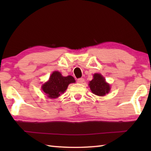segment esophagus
I'll use <instances>...</instances> for the list:
<instances>
[{
  "instance_id": "34e87169",
  "label": "esophagus",
  "mask_w": 151,
  "mask_h": 151,
  "mask_svg": "<svg viewBox=\"0 0 151 151\" xmlns=\"http://www.w3.org/2000/svg\"><path fill=\"white\" fill-rule=\"evenodd\" d=\"M77 82L78 83L80 84H83L84 82H85V79H84L83 78H78L77 79Z\"/></svg>"
}]
</instances>
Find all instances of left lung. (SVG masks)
Segmentation results:
<instances>
[{"mask_svg": "<svg viewBox=\"0 0 151 151\" xmlns=\"http://www.w3.org/2000/svg\"><path fill=\"white\" fill-rule=\"evenodd\" d=\"M89 86L93 93L98 96H104L106 93H109L111 88L103 76L98 73L93 75V79L90 81Z\"/></svg>", "mask_w": 151, "mask_h": 151, "instance_id": "left-lung-1", "label": "left lung"}]
</instances>
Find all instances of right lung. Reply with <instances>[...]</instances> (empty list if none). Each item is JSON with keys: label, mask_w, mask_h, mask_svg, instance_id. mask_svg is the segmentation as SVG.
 <instances>
[{"label": "right lung", "mask_w": 151, "mask_h": 151, "mask_svg": "<svg viewBox=\"0 0 151 151\" xmlns=\"http://www.w3.org/2000/svg\"><path fill=\"white\" fill-rule=\"evenodd\" d=\"M75 83L72 76H63L58 71L53 72L50 76L49 81L42 86V91L50 99H55L63 93L70 83Z\"/></svg>", "instance_id": "obj_1"}]
</instances>
